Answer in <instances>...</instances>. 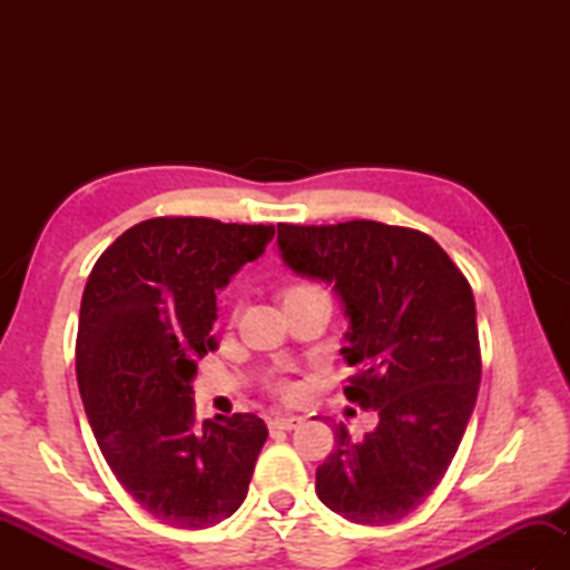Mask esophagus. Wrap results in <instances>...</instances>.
<instances>
[{
    "label": "esophagus",
    "mask_w": 570,
    "mask_h": 570,
    "mask_svg": "<svg viewBox=\"0 0 570 570\" xmlns=\"http://www.w3.org/2000/svg\"><path fill=\"white\" fill-rule=\"evenodd\" d=\"M298 423H301V416H294V414H276L269 419V426L278 431H292L298 426Z\"/></svg>",
    "instance_id": "1"
}]
</instances>
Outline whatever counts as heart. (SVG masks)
<instances>
[{
  "label": "heart",
  "mask_w": 570,
  "mask_h": 570,
  "mask_svg": "<svg viewBox=\"0 0 570 570\" xmlns=\"http://www.w3.org/2000/svg\"><path fill=\"white\" fill-rule=\"evenodd\" d=\"M313 288H318V286H313V284H294V286L286 288L284 296H288V294H301V292H313ZM272 386H274L276 392H282L284 396H292V394H294V384L288 382V380H284V377H276V380L272 382Z\"/></svg>",
  "instance_id": "obj_1"
}]
</instances>
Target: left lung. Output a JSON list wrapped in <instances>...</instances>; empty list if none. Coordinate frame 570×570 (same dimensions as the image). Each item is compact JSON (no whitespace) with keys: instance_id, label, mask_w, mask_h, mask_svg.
<instances>
[{"instance_id":"left-lung-1","label":"left lung","mask_w":570,"mask_h":570,"mask_svg":"<svg viewBox=\"0 0 570 570\" xmlns=\"http://www.w3.org/2000/svg\"><path fill=\"white\" fill-rule=\"evenodd\" d=\"M276 242L288 269L333 284L343 301L345 396L380 416L362 441L335 426V451L316 470L318 498L355 524H394L443 480L475 409L482 362L472 288L419 229L282 223Z\"/></svg>"}]
</instances>
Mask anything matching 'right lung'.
<instances>
[{
  "mask_svg": "<svg viewBox=\"0 0 570 570\" xmlns=\"http://www.w3.org/2000/svg\"><path fill=\"white\" fill-rule=\"evenodd\" d=\"M272 237L274 225L151 217L119 235L85 284V414L119 485L168 527H213L247 498L269 431L254 414L198 426L190 382L215 350V292Z\"/></svg>",
  "mask_w": 570,
  "mask_h": 570,
  "instance_id": "1",
  "label": "right lung"
}]
</instances>
